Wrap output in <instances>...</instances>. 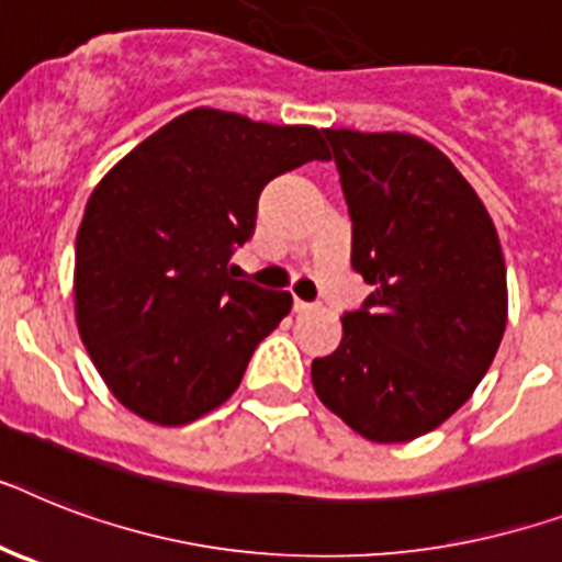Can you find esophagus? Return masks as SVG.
I'll return each instance as SVG.
<instances>
[{"label": "esophagus", "instance_id": "obj_1", "mask_svg": "<svg viewBox=\"0 0 562 562\" xmlns=\"http://www.w3.org/2000/svg\"><path fill=\"white\" fill-rule=\"evenodd\" d=\"M314 305L312 303H305V300H300V296H294V312L296 314H305V312H312Z\"/></svg>", "mask_w": 562, "mask_h": 562}]
</instances>
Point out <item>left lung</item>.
Wrapping results in <instances>:
<instances>
[{
    "label": "left lung",
    "mask_w": 562,
    "mask_h": 562,
    "mask_svg": "<svg viewBox=\"0 0 562 562\" xmlns=\"http://www.w3.org/2000/svg\"><path fill=\"white\" fill-rule=\"evenodd\" d=\"M352 218V268L372 285L312 363L323 407L378 445L445 424L494 363L508 321L505 257L485 204L430 140L323 130Z\"/></svg>",
    "instance_id": "8db88e82"
}]
</instances>
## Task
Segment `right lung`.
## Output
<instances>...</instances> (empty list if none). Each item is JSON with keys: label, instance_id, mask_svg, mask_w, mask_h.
I'll return each mask as SVG.
<instances>
[{"label": "right lung", "instance_id": "obj_1", "mask_svg": "<svg viewBox=\"0 0 562 562\" xmlns=\"http://www.w3.org/2000/svg\"><path fill=\"white\" fill-rule=\"evenodd\" d=\"M328 158L314 126L190 109L100 178L75 254V317L109 392L144 422L181 427L222 407L289 291L234 280L262 187Z\"/></svg>", "mask_w": 562, "mask_h": 562}]
</instances>
